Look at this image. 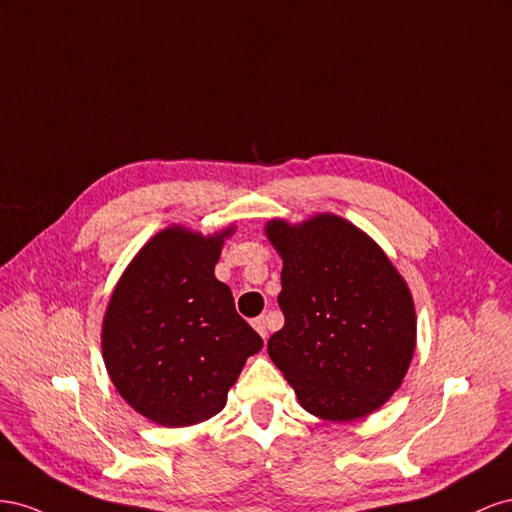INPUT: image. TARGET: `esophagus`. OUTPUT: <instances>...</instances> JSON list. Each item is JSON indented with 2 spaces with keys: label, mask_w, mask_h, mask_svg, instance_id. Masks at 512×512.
<instances>
[{
  "label": "esophagus",
  "mask_w": 512,
  "mask_h": 512,
  "mask_svg": "<svg viewBox=\"0 0 512 512\" xmlns=\"http://www.w3.org/2000/svg\"><path fill=\"white\" fill-rule=\"evenodd\" d=\"M253 328L261 334V339H268V319L266 317H257L253 319Z\"/></svg>",
  "instance_id": "34e87169"
}]
</instances>
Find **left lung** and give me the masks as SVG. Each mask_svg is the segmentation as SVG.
<instances>
[{
    "mask_svg": "<svg viewBox=\"0 0 512 512\" xmlns=\"http://www.w3.org/2000/svg\"><path fill=\"white\" fill-rule=\"evenodd\" d=\"M283 259L285 326L268 341L272 362L306 412L332 422L379 410L403 384L416 349L412 291L373 238L321 212L266 223Z\"/></svg>",
    "mask_w": 512,
    "mask_h": 512,
    "instance_id": "obj_1",
    "label": "left lung"
}]
</instances>
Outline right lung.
<instances>
[{"label":"right lung","mask_w":512,"mask_h":512,"mask_svg":"<svg viewBox=\"0 0 512 512\" xmlns=\"http://www.w3.org/2000/svg\"><path fill=\"white\" fill-rule=\"evenodd\" d=\"M233 231H158L109 298L102 360L120 397L156 425L191 427L216 416L246 358L264 347L214 276Z\"/></svg>","instance_id":"right-lung-1"}]
</instances>
